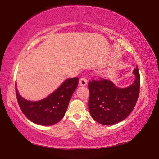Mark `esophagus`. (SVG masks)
Segmentation results:
<instances>
[{"mask_svg": "<svg viewBox=\"0 0 159 159\" xmlns=\"http://www.w3.org/2000/svg\"><path fill=\"white\" fill-rule=\"evenodd\" d=\"M87 83H88V80L85 77L80 78L79 80V85L80 86H85L86 85H87Z\"/></svg>", "mask_w": 159, "mask_h": 159, "instance_id": "34e87169", "label": "esophagus"}]
</instances>
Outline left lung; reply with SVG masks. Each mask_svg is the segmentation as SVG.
<instances>
[{
    "mask_svg": "<svg viewBox=\"0 0 159 159\" xmlns=\"http://www.w3.org/2000/svg\"><path fill=\"white\" fill-rule=\"evenodd\" d=\"M133 74L135 79L125 88H118L107 79L88 83V109L95 121L105 125H114L128 116L135 106L140 88L138 66Z\"/></svg>",
    "mask_w": 159,
    "mask_h": 159,
    "instance_id": "1",
    "label": "left lung"
}]
</instances>
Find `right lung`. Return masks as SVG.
Returning <instances> with one entry per match:
<instances>
[{
    "label": "right lung",
    "mask_w": 159,
    "mask_h": 159,
    "mask_svg": "<svg viewBox=\"0 0 159 159\" xmlns=\"http://www.w3.org/2000/svg\"><path fill=\"white\" fill-rule=\"evenodd\" d=\"M79 78L64 80L60 87L47 98L39 101H29L22 98L15 85L16 95L21 111L34 123L41 125H52L64 117L71 96L76 89Z\"/></svg>",
    "instance_id": "1"
}]
</instances>
